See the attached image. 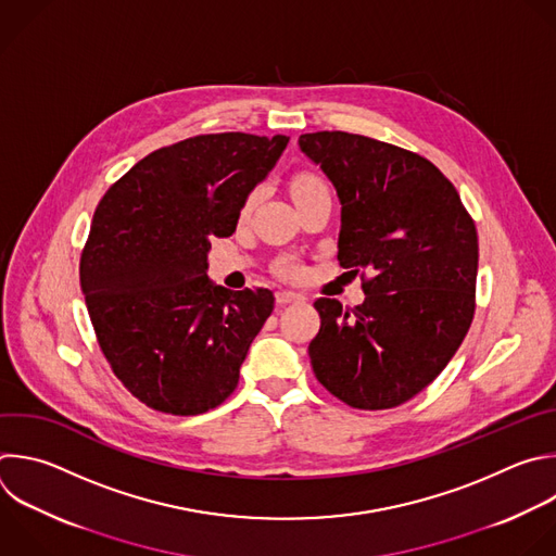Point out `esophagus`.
I'll list each match as a JSON object with an SVG mask.
<instances>
[{
	"label": "esophagus",
	"instance_id": "obj_1",
	"mask_svg": "<svg viewBox=\"0 0 556 556\" xmlns=\"http://www.w3.org/2000/svg\"><path fill=\"white\" fill-rule=\"evenodd\" d=\"M275 299H277V303H279V305L303 301V296H301V294H296V292H290V290H279V292L275 294Z\"/></svg>",
	"mask_w": 556,
	"mask_h": 556
}]
</instances>
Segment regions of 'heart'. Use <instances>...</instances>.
Masks as SVG:
<instances>
[{
	"label": "heart",
	"mask_w": 556,
	"mask_h": 556,
	"mask_svg": "<svg viewBox=\"0 0 556 556\" xmlns=\"http://www.w3.org/2000/svg\"><path fill=\"white\" fill-rule=\"evenodd\" d=\"M320 188H325V185H323V180H320L318 176H314V174H296V176L292 178V182H290V190H292L294 201H296V199H303L305 194H312V192H316V190H320ZM257 199H260V192H257V190L251 192V194L244 199L242 210H240V216H242V218H247V216L251 214V210H253V205H255ZM277 270H279V275H283V277H296V275H299V266H296L292 260L281 262Z\"/></svg>",
	"instance_id": "heart-1"
}]
</instances>
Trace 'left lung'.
Returning <instances> with one entry per match:
<instances>
[{
  "instance_id": "obj_1",
  "label": "left lung",
  "mask_w": 556,
  "mask_h": 556,
  "mask_svg": "<svg viewBox=\"0 0 556 556\" xmlns=\"http://www.w3.org/2000/svg\"><path fill=\"white\" fill-rule=\"evenodd\" d=\"M299 148L338 194L340 266L371 273L353 309L314 303V376L353 408H395L443 371L471 325L476 225L443 172L415 152L342 130L301 135Z\"/></svg>"
}]
</instances>
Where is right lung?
<instances>
[{"label":"right lung","mask_w":556,"mask_h":556,"mask_svg":"<svg viewBox=\"0 0 556 556\" xmlns=\"http://www.w3.org/2000/svg\"><path fill=\"white\" fill-rule=\"evenodd\" d=\"M290 137L199 135L135 163L100 201L80 257V286L100 349L146 406L201 415L238 387L270 290L207 277L214 238L236 231L244 199Z\"/></svg>","instance_id":"right-lung-1"}]
</instances>
